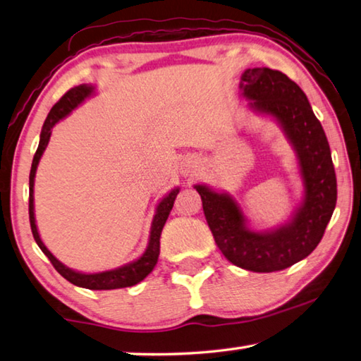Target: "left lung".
Returning a JSON list of instances; mask_svg holds the SVG:
<instances>
[{
  "mask_svg": "<svg viewBox=\"0 0 361 361\" xmlns=\"http://www.w3.org/2000/svg\"><path fill=\"white\" fill-rule=\"evenodd\" d=\"M240 87L252 100L250 106L272 114L295 146L304 180V204L288 224L271 232H253L245 228L240 207L228 194L202 185L195 189L216 245L232 264L253 272L282 271L314 252L331 219L338 199L331 151L307 97L282 71L248 68Z\"/></svg>",
  "mask_w": 361,
  "mask_h": 361,
  "instance_id": "8db88e82",
  "label": "left lung"
}]
</instances>
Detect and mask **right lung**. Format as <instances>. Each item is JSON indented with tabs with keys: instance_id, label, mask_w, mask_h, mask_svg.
Returning <instances> with one entry per match:
<instances>
[{
	"instance_id": "add662e5",
	"label": "right lung",
	"mask_w": 361,
	"mask_h": 361,
	"mask_svg": "<svg viewBox=\"0 0 361 361\" xmlns=\"http://www.w3.org/2000/svg\"><path fill=\"white\" fill-rule=\"evenodd\" d=\"M94 92L92 85H78V87L70 89L68 92H65V95L60 99L56 105L52 106L51 111H49L47 118L44 121V126H42L41 130V138H39V145L38 149L35 152L33 162H32V170H30V199H28V213H30V226H32V232L36 243L38 247L42 250L49 261L52 262V266L56 267V271L62 276L63 279L68 280L73 285L76 286H82V288H89V290H116V288H127V286H133L138 282L148 276V274L154 269L157 258H159V252H161V232L164 224H166L169 213L172 210L173 202L176 194H178V189H173L172 192L162 199V202L157 205V212L154 215V219H152L151 224V235H149V243L146 252L143 256L137 261L130 262L124 267L114 269V271H106V272H100V274H81V272H75L63 266L56 256H54L49 250L46 248L44 243L41 242L38 229H36V223H35V207H33V185H35V173H36V167H38V162L44 152L46 146L49 143V138H51V129L57 124L60 119H63L66 114H70L73 109H75L79 103H82L84 99Z\"/></svg>"
}]
</instances>
